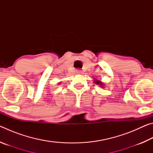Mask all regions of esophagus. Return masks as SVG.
<instances>
[{"label":"esophagus","mask_w":153,"mask_h":153,"mask_svg":"<svg viewBox=\"0 0 153 153\" xmlns=\"http://www.w3.org/2000/svg\"><path fill=\"white\" fill-rule=\"evenodd\" d=\"M76 73L78 74H82V72L81 70H79V69H77V70H76Z\"/></svg>","instance_id":"esophagus-1"}]
</instances>
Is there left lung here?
Listing matches in <instances>:
<instances>
[{
  "label": "left lung",
  "instance_id": "left-lung-1",
  "mask_svg": "<svg viewBox=\"0 0 153 153\" xmlns=\"http://www.w3.org/2000/svg\"><path fill=\"white\" fill-rule=\"evenodd\" d=\"M94 83L96 84H97V85H99V86H100V87H102V88H105L104 86H105V84H103V82H102L101 81H100V80H98V79H94Z\"/></svg>",
  "mask_w": 153,
  "mask_h": 153
}]
</instances>
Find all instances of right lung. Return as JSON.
Segmentation results:
<instances>
[{
  "mask_svg": "<svg viewBox=\"0 0 153 153\" xmlns=\"http://www.w3.org/2000/svg\"><path fill=\"white\" fill-rule=\"evenodd\" d=\"M59 84H60V83H59Z\"/></svg>",
  "mask_w": 153,
  "mask_h": 153,
  "instance_id": "1",
  "label": "right lung"
}]
</instances>
